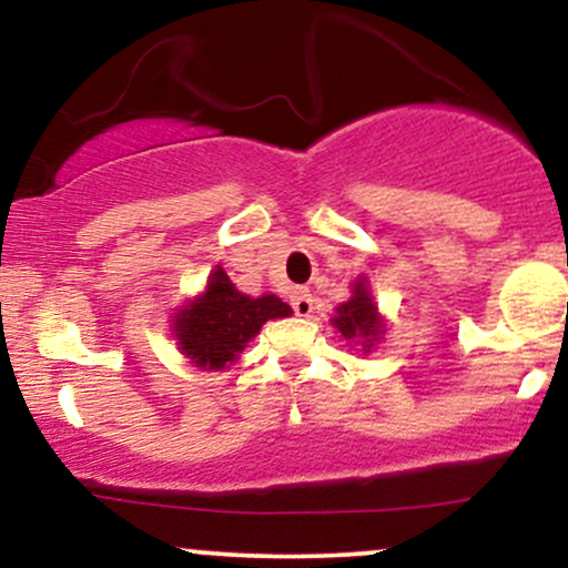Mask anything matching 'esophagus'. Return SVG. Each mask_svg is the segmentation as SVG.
Instances as JSON below:
<instances>
[{
  "label": "esophagus",
  "mask_w": 568,
  "mask_h": 568,
  "mask_svg": "<svg viewBox=\"0 0 568 568\" xmlns=\"http://www.w3.org/2000/svg\"><path fill=\"white\" fill-rule=\"evenodd\" d=\"M291 306L298 317H310L312 310H315V298L306 288H296L291 293Z\"/></svg>",
  "instance_id": "obj_1"
}]
</instances>
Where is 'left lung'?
<instances>
[{"mask_svg":"<svg viewBox=\"0 0 568 568\" xmlns=\"http://www.w3.org/2000/svg\"><path fill=\"white\" fill-rule=\"evenodd\" d=\"M349 293L352 296L347 302L336 306V315L331 317V325L342 334V338H347L349 344H357L368 355L382 342V336L387 334V321H384L379 306L374 302V293H371L366 277H357Z\"/></svg>","mask_w":568,"mask_h":568,"instance_id":"8db88e82","label":"left lung"}]
</instances>
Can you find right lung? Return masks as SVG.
I'll return each mask as SVG.
<instances>
[{
  "label": "right lung",
  "instance_id": "add662e5",
  "mask_svg": "<svg viewBox=\"0 0 568 568\" xmlns=\"http://www.w3.org/2000/svg\"><path fill=\"white\" fill-rule=\"evenodd\" d=\"M293 315V310L275 293L247 296L237 291L224 266H216L205 288L173 312L175 347L192 366L202 371H224L240 361V352L258 336L266 321Z\"/></svg>",
  "mask_w": 568,
  "mask_h": 568
}]
</instances>
